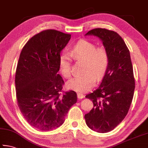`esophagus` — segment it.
Listing matches in <instances>:
<instances>
[{
    "instance_id": "1",
    "label": "esophagus",
    "mask_w": 148,
    "mask_h": 148,
    "mask_svg": "<svg viewBox=\"0 0 148 148\" xmlns=\"http://www.w3.org/2000/svg\"><path fill=\"white\" fill-rule=\"evenodd\" d=\"M77 98H78L79 99H82L84 97V95L82 93H80V92H78V93L77 94Z\"/></svg>"
}]
</instances>
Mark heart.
<instances>
[{
  "label": "heart",
  "mask_w": 148,
  "mask_h": 148,
  "mask_svg": "<svg viewBox=\"0 0 148 148\" xmlns=\"http://www.w3.org/2000/svg\"><path fill=\"white\" fill-rule=\"evenodd\" d=\"M70 55L76 61H84L82 76H77L67 82L69 89L77 92H86L94 86L96 77L101 79L109 64V55L103 46L87 40H80L70 51ZM59 67L61 74L66 78L71 76V59L69 54L64 53L59 57Z\"/></svg>",
  "instance_id": "b5f03b06"
}]
</instances>
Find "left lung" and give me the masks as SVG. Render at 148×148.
<instances>
[{"mask_svg":"<svg viewBox=\"0 0 148 148\" xmlns=\"http://www.w3.org/2000/svg\"><path fill=\"white\" fill-rule=\"evenodd\" d=\"M86 35L98 36L109 55V64L101 85L86 97L93 108L85 115L86 124L104 133L116 127L128 113L133 98L135 82L129 50L116 32L97 28Z\"/></svg>","mask_w":148,"mask_h":148,"instance_id":"obj_1","label":"left lung"}]
</instances>
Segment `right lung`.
Returning a JSON list of instances; mask_svg holds the SVG:
<instances>
[{"label": "right lung", "instance_id": "right-lung-1", "mask_svg": "<svg viewBox=\"0 0 148 148\" xmlns=\"http://www.w3.org/2000/svg\"><path fill=\"white\" fill-rule=\"evenodd\" d=\"M71 38L57 30H44L20 53L15 76L17 104L27 123L41 131L61 126L77 102L76 92L62 91L64 82L58 74L60 53Z\"/></svg>", "mask_w": 148, "mask_h": 148}]
</instances>
